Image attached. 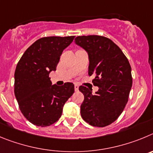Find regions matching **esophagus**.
<instances>
[{"mask_svg":"<svg viewBox=\"0 0 153 153\" xmlns=\"http://www.w3.org/2000/svg\"><path fill=\"white\" fill-rule=\"evenodd\" d=\"M78 88H79V86L78 85H75V91H78Z\"/></svg>","mask_w":153,"mask_h":153,"instance_id":"esophagus-1","label":"esophagus"}]
</instances>
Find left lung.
Masks as SVG:
<instances>
[{"mask_svg":"<svg viewBox=\"0 0 153 153\" xmlns=\"http://www.w3.org/2000/svg\"><path fill=\"white\" fill-rule=\"evenodd\" d=\"M75 42L88 55V75L99 88L95 94L92 89L80 86L85 96L81 105L84 120L94 126L104 127L116 120L124 110L131 90L133 78L127 58L111 39L101 36H77Z\"/></svg>","mask_w":153,"mask_h":153,"instance_id":"8db88e82","label":"left lung"}]
</instances>
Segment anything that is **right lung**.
I'll list each match as a JSON object with an SVG mask.
<instances>
[{
  "instance_id": "right-lung-1",
  "label": "right lung",
  "mask_w": 153,
  "mask_h": 153,
  "mask_svg": "<svg viewBox=\"0 0 153 153\" xmlns=\"http://www.w3.org/2000/svg\"><path fill=\"white\" fill-rule=\"evenodd\" d=\"M75 36L43 37L23 53L14 73V94L23 115L31 123L48 126L62 116L63 106L73 94V83L52 85L49 73L56 71L63 50Z\"/></svg>"
}]
</instances>
